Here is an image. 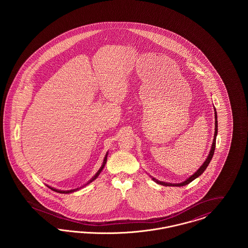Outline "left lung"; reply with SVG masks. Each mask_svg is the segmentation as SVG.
<instances>
[{
  "label": "left lung",
  "mask_w": 248,
  "mask_h": 248,
  "mask_svg": "<svg viewBox=\"0 0 248 248\" xmlns=\"http://www.w3.org/2000/svg\"><path fill=\"white\" fill-rule=\"evenodd\" d=\"M215 109V135H214V140H213L212 147H211V150L209 152V154L206 158V160L203 162V164L202 165L200 168L190 177H188L185 181L181 182V183H176V184H173V183H166V182H163V181H159L158 179H155L154 177H152L154 179V181L158 184H161V185H164V186H174V187H181V186H185L187 184L190 183L192 180H194L195 178H197L198 177H200L201 175L204 172V170L206 169V167L209 165L210 161L212 160L213 155H214V152H215V148H216V139H217V111H216V108Z\"/></svg>",
  "instance_id": "left-lung-1"
}]
</instances>
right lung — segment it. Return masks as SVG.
Instances as JSON below:
<instances>
[{
	"label": "right lung",
	"mask_w": 248,
	"mask_h": 248,
	"mask_svg": "<svg viewBox=\"0 0 248 248\" xmlns=\"http://www.w3.org/2000/svg\"><path fill=\"white\" fill-rule=\"evenodd\" d=\"M107 156H108V153H107L106 155H105V158H104V160H103V164L101 165V167L98 169V171L96 172V174L94 175V177H92L89 181H88V183L87 184H89V183H91L93 180H94L96 177H98V175L101 173V171L103 170V168H104V166L106 165L107 162ZM87 184H85V185H87ZM84 185V186H85ZM83 186V187H84ZM48 188H50V189H52V190H54V191H57V192H59V193H71V192H73V191H76V190H78V189H81V188H77V189H71V190H60V189H54V188H52V187H49L47 186Z\"/></svg>",
	"instance_id": "right-lung-1"
}]
</instances>
